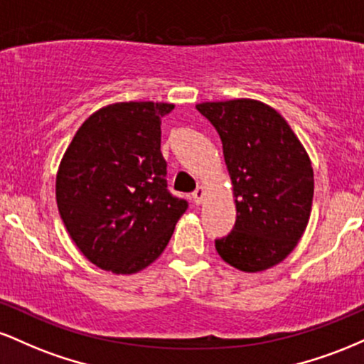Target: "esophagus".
<instances>
[{
  "mask_svg": "<svg viewBox=\"0 0 364 364\" xmlns=\"http://www.w3.org/2000/svg\"><path fill=\"white\" fill-rule=\"evenodd\" d=\"M191 196H193V202L196 203V205H200V203L203 202V196H205V188L203 186H198L196 190L191 193Z\"/></svg>",
  "mask_w": 364,
  "mask_h": 364,
  "instance_id": "esophagus-1",
  "label": "esophagus"
}]
</instances>
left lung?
I'll use <instances>...</instances> for the list:
<instances>
[{"instance_id":"left-lung-1","label":"left lung","mask_w":364,"mask_h":364,"mask_svg":"<svg viewBox=\"0 0 364 364\" xmlns=\"http://www.w3.org/2000/svg\"><path fill=\"white\" fill-rule=\"evenodd\" d=\"M196 109L219 133L236 196L235 228L215 240L217 253L243 272L270 269L296 248L310 219V157L286 119L260 101L202 102Z\"/></svg>"}]
</instances>
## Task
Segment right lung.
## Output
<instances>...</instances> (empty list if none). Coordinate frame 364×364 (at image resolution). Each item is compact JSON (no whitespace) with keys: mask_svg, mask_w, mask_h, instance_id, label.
I'll return each mask as SVG.
<instances>
[{"mask_svg":"<svg viewBox=\"0 0 364 364\" xmlns=\"http://www.w3.org/2000/svg\"><path fill=\"white\" fill-rule=\"evenodd\" d=\"M166 102H116L78 128L56 176L58 210L102 270L135 274L164 252L188 202L168 190L161 152Z\"/></svg>","mask_w":364,"mask_h":364,"instance_id":"add662e5","label":"right lung"}]
</instances>
